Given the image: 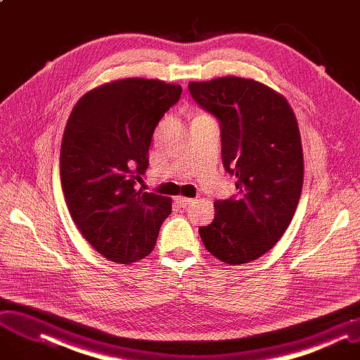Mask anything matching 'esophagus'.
Segmentation results:
<instances>
[{"label": "esophagus", "instance_id": "1", "mask_svg": "<svg viewBox=\"0 0 360 360\" xmlns=\"http://www.w3.org/2000/svg\"><path fill=\"white\" fill-rule=\"evenodd\" d=\"M176 202L180 205V207H188L193 202V199L191 198H184V196H176Z\"/></svg>", "mask_w": 360, "mask_h": 360}]
</instances>
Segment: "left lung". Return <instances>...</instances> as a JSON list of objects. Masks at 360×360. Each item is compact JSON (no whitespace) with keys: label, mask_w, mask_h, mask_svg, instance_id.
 <instances>
[{"label":"left lung","mask_w":360,"mask_h":360,"mask_svg":"<svg viewBox=\"0 0 360 360\" xmlns=\"http://www.w3.org/2000/svg\"><path fill=\"white\" fill-rule=\"evenodd\" d=\"M199 108L219 121L221 161L238 195L214 202L200 226L205 248L227 264L257 260L282 238L303 188V149L286 100L254 79L223 77L189 82Z\"/></svg>","instance_id":"8db88e82"}]
</instances>
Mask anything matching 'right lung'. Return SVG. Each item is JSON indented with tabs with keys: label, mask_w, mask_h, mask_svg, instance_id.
I'll return each instance as SVG.
<instances>
[{
	"label": "right lung",
	"mask_w": 360,
	"mask_h": 360,
	"mask_svg": "<svg viewBox=\"0 0 360 360\" xmlns=\"http://www.w3.org/2000/svg\"><path fill=\"white\" fill-rule=\"evenodd\" d=\"M181 96L177 84L127 78L82 96L68 120L60 149L66 205L82 236L108 260L149 255L171 199L137 189L149 165L158 122Z\"/></svg>",
	"instance_id": "add662e5"
}]
</instances>
